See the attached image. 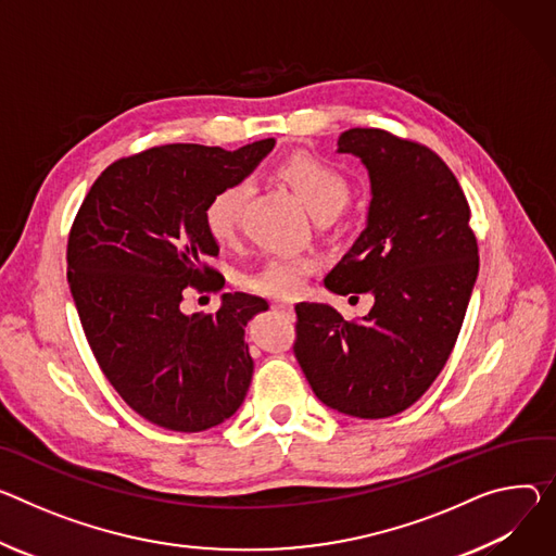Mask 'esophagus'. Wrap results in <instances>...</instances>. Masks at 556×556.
<instances>
[{
  "label": "esophagus",
  "mask_w": 556,
  "mask_h": 556,
  "mask_svg": "<svg viewBox=\"0 0 556 556\" xmlns=\"http://www.w3.org/2000/svg\"><path fill=\"white\" fill-rule=\"evenodd\" d=\"M273 311H275V313H279V315H283V317H288V319H292V317H294V308H292L290 304H286V301H275V304H273Z\"/></svg>",
  "instance_id": "obj_1"
}]
</instances>
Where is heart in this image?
<instances>
[{
    "instance_id": "b5f03b06",
    "label": "heart",
    "mask_w": 556,
    "mask_h": 556,
    "mask_svg": "<svg viewBox=\"0 0 556 556\" xmlns=\"http://www.w3.org/2000/svg\"><path fill=\"white\" fill-rule=\"evenodd\" d=\"M279 175L296 197L304 201L315 219L337 217L348 204L350 186L345 177L328 162L313 155H294L281 164ZM248 197V184L235 181L219 188L204 206L206 232L217 243H230L237 237L241 208ZM315 262L301 257H270L257 273L245 277V288L266 296H292L313 275Z\"/></svg>"
}]
</instances>
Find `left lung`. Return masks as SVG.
<instances>
[{"instance_id":"left-lung-1","label":"left lung","mask_w":556,"mask_h":556,"mask_svg":"<svg viewBox=\"0 0 556 556\" xmlns=\"http://www.w3.org/2000/svg\"><path fill=\"white\" fill-rule=\"evenodd\" d=\"M337 146L362 160L372 197L366 228L324 286L370 292L375 304L357 321L296 304L294 357L328 408L383 419L443 370L477 281V237L457 177L430 148L379 128H350Z\"/></svg>"}]
</instances>
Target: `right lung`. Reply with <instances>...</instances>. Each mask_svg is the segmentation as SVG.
<instances>
[{"label": "right lung", "mask_w": 556, "mask_h": 556, "mask_svg": "<svg viewBox=\"0 0 556 556\" xmlns=\"http://www.w3.org/2000/svg\"><path fill=\"white\" fill-rule=\"evenodd\" d=\"M273 148L275 139L143 150L99 175L75 217L68 286L92 355L128 406L160 428H215L245 399L255 370L245 326L266 301L224 292L215 315H186L179 304L190 286L222 288L204 264L219 255L206 201Z\"/></svg>", "instance_id": "add662e5"}]
</instances>
